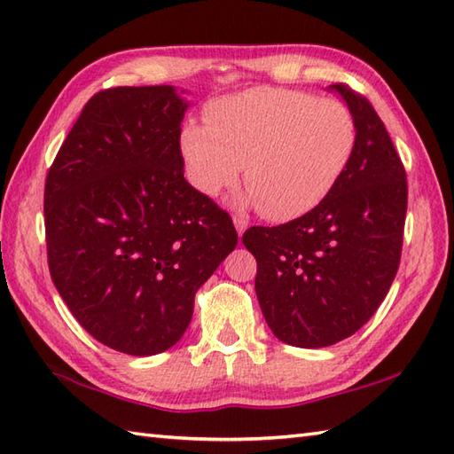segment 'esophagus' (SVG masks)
I'll list each match as a JSON object with an SVG mask.
<instances>
[{
	"label": "esophagus",
	"mask_w": 454,
	"mask_h": 454,
	"mask_svg": "<svg viewBox=\"0 0 454 454\" xmlns=\"http://www.w3.org/2000/svg\"><path fill=\"white\" fill-rule=\"evenodd\" d=\"M233 223H235V229H237L239 235H243L245 231H247V227H248V221L243 215H235L233 217Z\"/></svg>",
	"instance_id": "esophagus-1"
}]
</instances>
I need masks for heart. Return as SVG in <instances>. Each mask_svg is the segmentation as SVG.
Wrapping results in <instances>:
<instances>
[{
  "instance_id": "heart-1",
  "label": "heart",
  "mask_w": 454,
  "mask_h": 454,
  "mask_svg": "<svg viewBox=\"0 0 454 454\" xmlns=\"http://www.w3.org/2000/svg\"><path fill=\"white\" fill-rule=\"evenodd\" d=\"M204 124L186 122L178 147L188 183L215 198L245 165L247 200L270 221H291L334 190L354 157L349 108L291 89L256 87L211 103Z\"/></svg>"
}]
</instances>
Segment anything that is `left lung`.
Masks as SVG:
<instances>
[{
    "label": "left lung",
    "instance_id": "left-lung-1",
    "mask_svg": "<svg viewBox=\"0 0 454 454\" xmlns=\"http://www.w3.org/2000/svg\"><path fill=\"white\" fill-rule=\"evenodd\" d=\"M328 89L356 120L346 173L309 214L243 235L270 330L310 349L349 338L375 315L398 271L408 207L406 170L375 108L348 85Z\"/></svg>",
    "mask_w": 454,
    "mask_h": 454
}]
</instances>
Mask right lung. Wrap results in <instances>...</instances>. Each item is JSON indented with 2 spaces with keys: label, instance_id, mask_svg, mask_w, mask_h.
Returning a JSON list of instances; mask_svg holds the SVG:
<instances>
[{
  "label": "right lung",
  "instance_id": "add662e5",
  "mask_svg": "<svg viewBox=\"0 0 454 454\" xmlns=\"http://www.w3.org/2000/svg\"><path fill=\"white\" fill-rule=\"evenodd\" d=\"M186 108L173 85L100 90L46 176L58 294L90 336L128 356L173 348L196 291L237 247L227 211L184 178Z\"/></svg>",
  "mask_w": 454,
  "mask_h": 454
}]
</instances>
